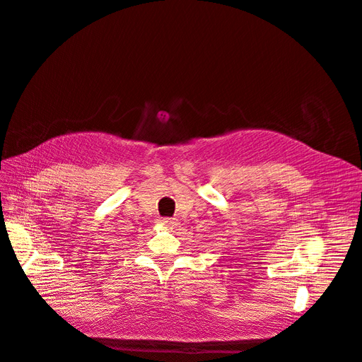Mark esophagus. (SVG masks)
<instances>
[{
    "instance_id": "1",
    "label": "esophagus",
    "mask_w": 362,
    "mask_h": 362,
    "mask_svg": "<svg viewBox=\"0 0 362 362\" xmlns=\"http://www.w3.org/2000/svg\"><path fill=\"white\" fill-rule=\"evenodd\" d=\"M160 223H162V224H167V226H175V224H177V221H175V218H162Z\"/></svg>"
}]
</instances>
